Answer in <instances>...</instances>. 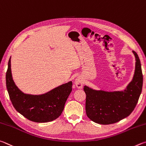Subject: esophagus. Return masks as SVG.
Listing matches in <instances>:
<instances>
[{
    "label": "esophagus",
    "mask_w": 146,
    "mask_h": 146,
    "mask_svg": "<svg viewBox=\"0 0 146 146\" xmlns=\"http://www.w3.org/2000/svg\"><path fill=\"white\" fill-rule=\"evenodd\" d=\"M75 85L76 87L79 89H81L83 86V80L81 76H78L75 80Z\"/></svg>",
    "instance_id": "obj_1"
}]
</instances>
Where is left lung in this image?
Returning <instances> with one entry per match:
<instances>
[{"label": "left lung", "mask_w": 146, "mask_h": 146, "mask_svg": "<svg viewBox=\"0 0 146 146\" xmlns=\"http://www.w3.org/2000/svg\"><path fill=\"white\" fill-rule=\"evenodd\" d=\"M132 52L135 57V72L132 80L123 90H97L84 86L86 113L96 123H115L129 116L136 106L142 92L143 76L139 56L135 51Z\"/></svg>", "instance_id": "1"}]
</instances>
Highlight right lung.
<instances>
[{"label": "right lung", "mask_w": 146, "mask_h": 146, "mask_svg": "<svg viewBox=\"0 0 146 146\" xmlns=\"http://www.w3.org/2000/svg\"><path fill=\"white\" fill-rule=\"evenodd\" d=\"M6 87L15 110L25 118L36 122L52 121L61 115L72 92V82H69L40 95L25 94L15 85L12 77L11 57L6 75Z\"/></svg>", "instance_id": "obj_1"}]
</instances>
